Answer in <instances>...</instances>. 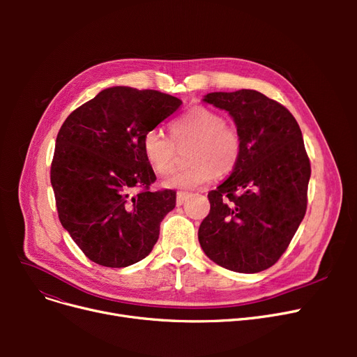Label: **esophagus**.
Returning a JSON list of instances; mask_svg holds the SVG:
<instances>
[{
  "instance_id": "esophagus-1",
  "label": "esophagus",
  "mask_w": 357,
  "mask_h": 357,
  "mask_svg": "<svg viewBox=\"0 0 357 357\" xmlns=\"http://www.w3.org/2000/svg\"><path fill=\"white\" fill-rule=\"evenodd\" d=\"M190 197V194L188 192H183V191H179L178 194H176V204L178 205H182L183 204V201Z\"/></svg>"
}]
</instances>
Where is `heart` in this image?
Listing matches in <instances>:
<instances>
[{"mask_svg":"<svg viewBox=\"0 0 357 357\" xmlns=\"http://www.w3.org/2000/svg\"><path fill=\"white\" fill-rule=\"evenodd\" d=\"M241 144L238 128L208 107H194L176 119L171 124V137L150 130L142 140L146 160L163 176L175 171L178 149L191 146L188 158L192 165L163 182L175 190H194L218 174H230L240 159Z\"/></svg>","mask_w":357,"mask_h":357,"instance_id":"1","label":"heart"}]
</instances>
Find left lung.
Returning <instances> with one entry per match:
<instances>
[{
    "mask_svg": "<svg viewBox=\"0 0 357 357\" xmlns=\"http://www.w3.org/2000/svg\"><path fill=\"white\" fill-rule=\"evenodd\" d=\"M204 101L230 112L243 144L230 176L208 192L199 245L229 271H265L285 253L307 211L311 165L301 128L288 108L253 89L211 92Z\"/></svg>",
    "mask_w": 357,
    "mask_h": 357,
    "instance_id": "obj_1",
    "label": "left lung"
}]
</instances>
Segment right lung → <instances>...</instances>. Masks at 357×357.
I'll return each mask as SVG.
<instances>
[{
	"mask_svg": "<svg viewBox=\"0 0 357 357\" xmlns=\"http://www.w3.org/2000/svg\"><path fill=\"white\" fill-rule=\"evenodd\" d=\"M181 104L160 91L112 86L63 121L50 182L62 226L89 260L126 268L156 245L160 221L175 208L176 192L150 191L156 175L142 140Z\"/></svg>",
	"mask_w": 357,
	"mask_h": 357,
	"instance_id": "right-lung-1",
	"label": "right lung"
}]
</instances>
